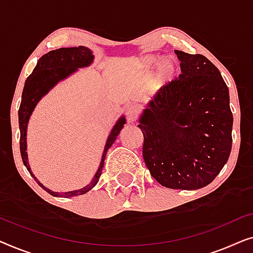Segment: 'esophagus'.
I'll return each mask as SVG.
<instances>
[{
  "label": "esophagus",
  "mask_w": 253,
  "mask_h": 253,
  "mask_svg": "<svg viewBox=\"0 0 253 253\" xmlns=\"http://www.w3.org/2000/svg\"><path fill=\"white\" fill-rule=\"evenodd\" d=\"M138 113H139V107H138L136 103H130V105L127 106L126 109V115L127 122H130V123L134 122L138 116Z\"/></svg>",
  "instance_id": "34e87169"
}]
</instances>
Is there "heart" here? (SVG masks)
<instances>
[{
  "label": "heart",
  "mask_w": 253,
  "mask_h": 253,
  "mask_svg": "<svg viewBox=\"0 0 253 253\" xmlns=\"http://www.w3.org/2000/svg\"><path fill=\"white\" fill-rule=\"evenodd\" d=\"M159 63V57L157 56H146L141 60V65L146 70H152L155 65ZM176 71H177V67L176 63L172 60H165L161 62V64L159 65L157 74L154 77V83L158 86H164L170 81L174 79L176 76Z\"/></svg>",
  "instance_id": "b5f03b06"
}]
</instances>
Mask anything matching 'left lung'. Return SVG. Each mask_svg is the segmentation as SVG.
Returning a JSON list of instances; mask_svg holds the SVG:
<instances>
[{
    "label": "left lung",
    "instance_id": "left-lung-1",
    "mask_svg": "<svg viewBox=\"0 0 253 253\" xmlns=\"http://www.w3.org/2000/svg\"><path fill=\"white\" fill-rule=\"evenodd\" d=\"M182 74L159 89L138 126L151 175L169 189L210 184L231 151L233 113L219 69L200 54L175 50Z\"/></svg>",
    "mask_w": 253,
    "mask_h": 253
}]
</instances>
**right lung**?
Wrapping results in <instances>:
<instances>
[{
    "label": "right lung",
    "instance_id": "add662e5",
    "mask_svg": "<svg viewBox=\"0 0 253 253\" xmlns=\"http://www.w3.org/2000/svg\"><path fill=\"white\" fill-rule=\"evenodd\" d=\"M94 56H93L92 50L88 49L87 47L79 46V47H71V48H58L56 50H50L49 53L44 54L43 56L40 57L38 61L37 67L34 68L32 74L27 77L25 85H24L23 94H22V102H20L19 110H18V119H19V130H20V154L24 165L31 176L36 179V182L39 184L41 188L54 197H75L79 195H84L89 191L92 188H94L96 183H98L101 171L103 168V162H105L107 151L112 146L115 141L116 137L119 136L120 131L122 130L124 124H126V117H120L115 126H114L112 132H110L107 143L105 145V150L100 162L99 169L94 175V177L84 188L76 190V191L69 192H54L51 190L47 189L42 183L38 181V178L31 171L29 159H27L26 152V132H27V123H29L30 116L36 108L37 103L39 100L46 95L58 82L63 81L69 76L77 71L78 68H85L92 64Z\"/></svg>",
    "mask_w": 253,
    "mask_h": 253
}]
</instances>
